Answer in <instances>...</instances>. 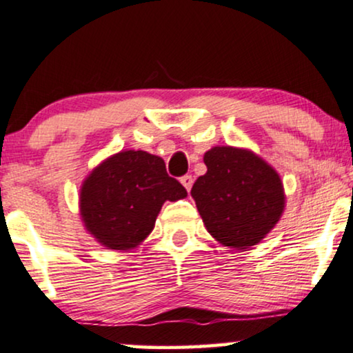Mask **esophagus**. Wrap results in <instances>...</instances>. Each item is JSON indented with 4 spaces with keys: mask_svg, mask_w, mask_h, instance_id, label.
<instances>
[{
    "mask_svg": "<svg viewBox=\"0 0 353 353\" xmlns=\"http://www.w3.org/2000/svg\"><path fill=\"white\" fill-rule=\"evenodd\" d=\"M180 181H181V185H183L186 188V191H190L191 186H193V176H191V175H183V176H181Z\"/></svg>",
    "mask_w": 353,
    "mask_h": 353,
    "instance_id": "1",
    "label": "esophagus"
}]
</instances>
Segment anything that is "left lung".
<instances>
[{
	"instance_id": "8db88e82",
	"label": "left lung",
	"mask_w": 353,
	"mask_h": 353,
	"mask_svg": "<svg viewBox=\"0 0 353 353\" xmlns=\"http://www.w3.org/2000/svg\"><path fill=\"white\" fill-rule=\"evenodd\" d=\"M206 175L191 196L208 232L234 249H249L280 219L285 194L278 173L260 157L234 147H214L204 154Z\"/></svg>"
}]
</instances>
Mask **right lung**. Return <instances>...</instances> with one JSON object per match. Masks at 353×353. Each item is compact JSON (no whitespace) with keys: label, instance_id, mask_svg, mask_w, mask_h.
Masks as SVG:
<instances>
[{"label":"right lung","instance_id":"right-lung-1","mask_svg":"<svg viewBox=\"0 0 353 353\" xmlns=\"http://www.w3.org/2000/svg\"><path fill=\"white\" fill-rule=\"evenodd\" d=\"M186 196L160 157L142 150L112 155L86 178L80 208L86 229L104 247L128 250L154 229L162 204Z\"/></svg>","mask_w":353,"mask_h":353}]
</instances>
